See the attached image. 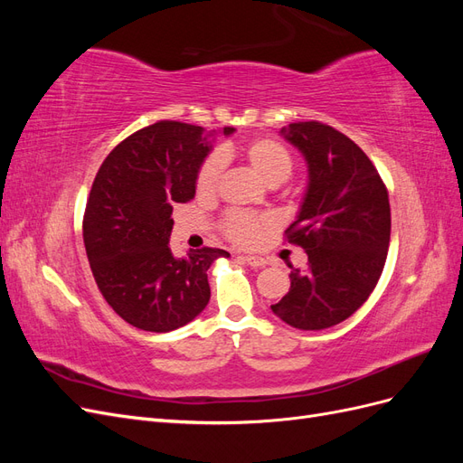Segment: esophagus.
Here are the masks:
<instances>
[{
	"label": "esophagus",
	"instance_id": "34e87169",
	"mask_svg": "<svg viewBox=\"0 0 463 463\" xmlns=\"http://www.w3.org/2000/svg\"><path fill=\"white\" fill-rule=\"evenodd\" d=\"M243 260H245L247 264H250V266H255V269H262V266L269 264V260L262 259V257H257V255H245Z\"/></svg>",
	"mask_w": 463,
	"mask_h": 463
}]
</instances>
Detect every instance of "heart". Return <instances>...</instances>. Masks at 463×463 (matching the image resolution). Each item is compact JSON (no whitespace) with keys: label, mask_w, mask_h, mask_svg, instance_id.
Wrapping results in <instances>:
<instances>
[{"label":"heart","mask_w":463,"mask_h":463,"mask_svg":"<svg viewBox=\"0 0 463 463\" xmlns=\"http://www.w3.org/2000/svg\"><path fill=\"white\" fill-rule=\"evenodd\" d=\"M243 158L266 185L278 187L279 184L291 175L293 172V158L291 152L282 145L274 141V138H255L249 145L243 146ZM223 170V156L218 152L210 154V156L201 164L197 179H194V189L201 199L214 197L220 177ZM272 220L266 214H253L243 213V210H233L228 214L223 228L230 235V240L241 243V245H253L259 240V233L269 226Z\"/></svg>","instance_id":"obj_1"}]
</instances>
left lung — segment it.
Here are the masks:
<instances>
[{
	"label": "left lung",
	"instance_id": "left-lung-1",
	"mask_svg": "<svg viewBox=\"0 0 463 463\" xmlns=\"http://www.w3.org/2000/svg\"><path fill=\"white\" fill-rule=\"evenodd\" d=\"M307 162V189L288 241L305 249L309 269H293L286 296L270 305L299 330H325L352 317L383 274L390 243L388 191L352 138L318 121L279 131Z\"/></svg>",
	"mask_w": 463,
	"mask_h": 463
}]
</instances>
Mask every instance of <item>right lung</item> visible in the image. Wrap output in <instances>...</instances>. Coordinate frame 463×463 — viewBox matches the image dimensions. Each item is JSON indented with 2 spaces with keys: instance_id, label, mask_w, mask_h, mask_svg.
<instances>
[{
  "instance_id": "obj_1",
  "label": "right lung",
  "mask_w": 463,
  "mask_h": 463,
  "mask_svg": "<svg viewBox=\"0 0 463 463\" xmlns=\"http://www.w3.org/2000/svg\"><path fill=\"white\" fill-rule=\"evenodd\" d=\"M214 135L158 121L121 141L94 177L82 220L87 257L108 305L135 328L170 332L199 317L210 299V264L230 257L213 247L175 257L167 245L172 210L194 199Z\"/></svg>"
}]
</instances>
